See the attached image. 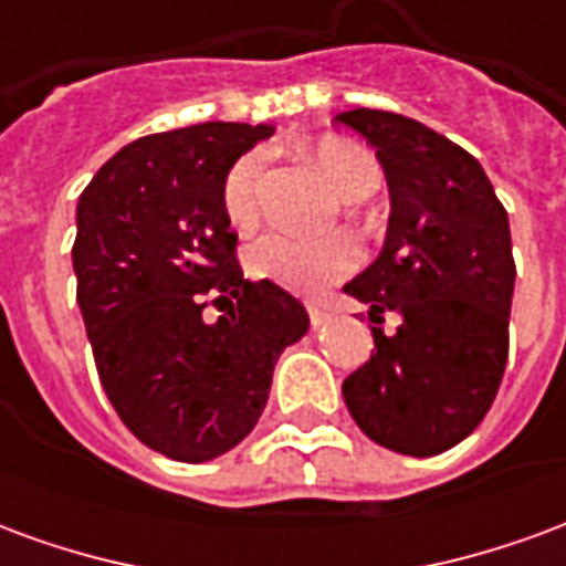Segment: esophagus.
Masks as SVG:
<instances>
[{
    "label": "esophagus",
    "mask_w": 566,
    "mask_h": 566,
    "mask_svg": "<svg viewBox=\"0 0 566 566\" xmlns=\"http://www.w3.org/2000/svg\"><path fill=\"white\" fill-rule=\"evenodd\" d=\"M333 315H331V308H324V306H308V321H312V327H321V324H327Z\"/></svg>",
    "instance_id": "34e87169"
}]
</instances>
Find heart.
Wrapping results in <instances>:
<instances>
[{"instance_id":"b5f03b06","label":"heart","mask_w":566,"mask_h":566,"mask_svg":"<svg viewBox=\"0 0 566 566\" xmlns=\"http://www.w3.org/2000/svg\"><path fill=\"white\" fill-rule=\"evenodd\" d=\"M308 157L333 190L345 199L369 197L381 181V169L367 148L348 139H321L308 148ZM260 175L263 157L245 154L230 166L223 178L221 202L227 221L245 230L260 214ZM360 248L348 233H331L321 239L270 230L254 239L245 251V266L254 279L272 282L294 294H321L324 287L357 270Z\"/></svg>"}]
</instances>
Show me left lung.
<instances>
[{
  "label": "left lung",
  "instance_id": "1",
  "mask_svg": "<svg viewBox=\"0 0 566 566\" xmlns=\"http://www.w3.org/2000/svg\"><path fill=\"white\" fill-rule=\"evenodd\" d=\"M376 148L391 218L373 266L345 284L369 306L373 355L343 381L357 427L385 449L430 458L473 433L510 355L515 287L510 218L473 154L412 117L336 115ZM385 311L401 327L380 331Z\"/></svg>",
  "mask_w": 566,
  "mask_h": 566
}]
</instances>
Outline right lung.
<instances>
[{"instance_id": "1", "label": "right lung", "mask_w": 566, "mask_h": 566, "mask_svg": "<svg viewBox=\"0 0 566 566\" xmlns=\"http://www.w3.org/2000/svg\"><path fill=\"white\" fill-rule=\"evenodd\" d=\"M272 136L197 124L129 142L78 199L72 266L96 373L120 421L172 461H211L254 430L272 369L308 315L248 282L223 214V178ZM211 298L222 318L209 322Z\"/></svg>"}]
</instances>
